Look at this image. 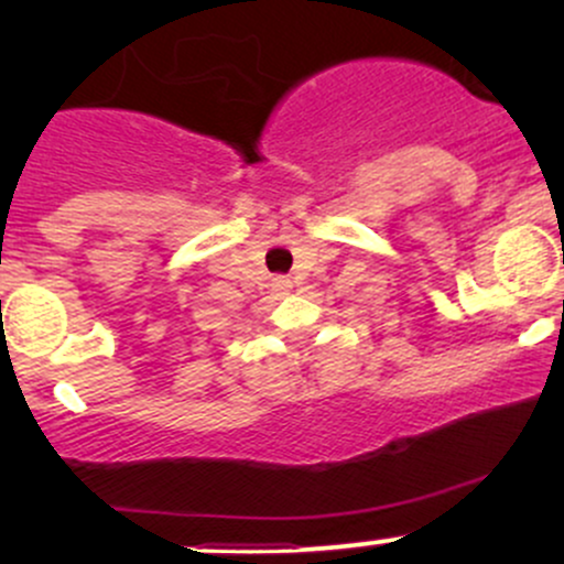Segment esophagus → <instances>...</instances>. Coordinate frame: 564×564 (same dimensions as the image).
I'll use <instances>...</instances> for the list:
<instances>
[{
  "mask_svg": "<svg viewBox=\"0 0 564 564\" xmlns=\"http://www.w3.org/2000/svg\"><path fill=\"white\" fill-rule=\"evenodd\" d=\"M273 289L278 291V294H289L291 281H289V278H273Z\"/></svg>",
  "mask_w": 564,
  "mask_h": 564,
  "instance_id": "obj_1",
  "label": "esophagus"
}]
</instances>
